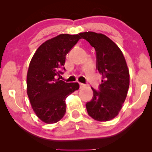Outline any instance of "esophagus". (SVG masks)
<instances>
[{"label": "esophagus", "instance_id": "1", "mask_svg": "<svg viewBox=\"0 0 152 152\" xmlns=\"http://www.w3.org/2000/svg\"><path fill=\"white\" fill-rule=\"evenodd\" d=\"M79 85H80V88H81L85 86V84H83V83H79Z\"/></svg>", "mask_w": 152, "mask_h": 152}]
</instances>
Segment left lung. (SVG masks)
Listing matches in <instances>:
<instances>
[{
	"instance_id": "1",
	"label": "left lung",
	"mask_w": 152,
	"mask_h": 152,
	"mask_svg": "<svg viewBox=\"0 0 152 152\" xmlns=\"http://www.w3.org/2000/svg\"><path fill=\"white\" fill-rule=\"evenodd\" d=\"M96 53V69L102 76L99 91L93 90L94 97L86 104L91 117L108 121L121 111L129 87V71L123 53L117 45L102 34L80 33Z\"/></svg>"
}]
</instances>
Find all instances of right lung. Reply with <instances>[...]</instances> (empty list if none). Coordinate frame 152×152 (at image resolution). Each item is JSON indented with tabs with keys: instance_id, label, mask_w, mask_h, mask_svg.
Returning a JSON list of instances; mask_svg holds the SVG:
<instances>
[{
	"instance_id": "1",
	"label": "right lung",
	"mask_w": 152,
	"mask_h": 152,
	"mask_svg": "<svg viewBox=\"0 0 152 152\" xmlns=\"http://www.w3.org/2000/svg\"><path fill=\"white\" fill-rule=\"evenodd\" d=\"M79 34H60L38 48L27 73V94L31 107L46 124L60 121L66 113V99L79 88L78 83H66L57 76L64 69L66 55L81 39Z\"/></svg>"
}]
</instances>
